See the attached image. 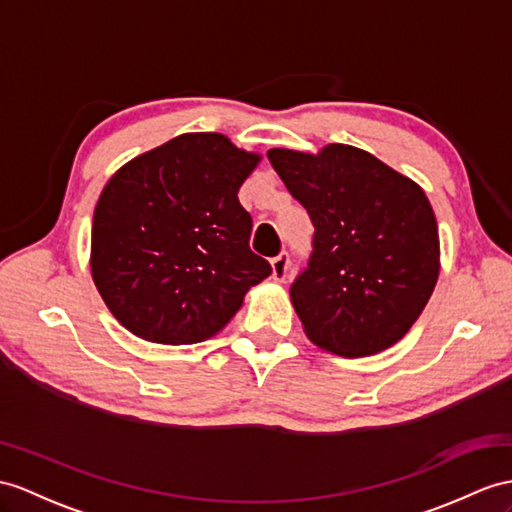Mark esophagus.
<instances>
[{
	"instance_id": "obj_1",
	"label": "esophagus",
	"mask_w": 512,
	"mask_h": 512,
	"mask_svg": "<svg viewBox=\"0 0 512 512\" xmlns=\"http://www.w3.org/2000/svg\"><path fill=\"white\" fill-rule=\"evenodd\" d=\"M286 271H289V254L282 252L276 258H271V278L276 282H284Z\"/></svg>"
}]
</instances>
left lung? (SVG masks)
<instances>
[{"instance_id":"8db88e82","label":"left lung","mask_w":512,"mask_h":512,"mask_svg":"<svg viewBox=\"0 0 512 512\" xmlns=\"http://www.w3.org/2000/svg\"><path fill=\"white\" fill-rule=\"evenodd\" d=\"M267 156L315 226L308 267L291 286L308 339L343 358L395 345L439 280V226L426 193L352 145L317 154L273 147Z\"/></svg>"}]
</instances>
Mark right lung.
<instances>
[{
	"label": "right lung",
	"mask_w": 512,
	"mask_h": 512,
	"mask_svg": "<svg viewBox=\"0 0 512 512\" xmlns=\"http://www.w3.org/2000/svg\"><path fill=\"white\" fill-rule=\"evenodd\" d=\"M260 154L189 132L126 162L97 199L91 276L139 339L184 345L226 328L271 265L249 249L241 184Z\"/></svg>",
	"instance_id": "obj_1"
}]
</instances>
